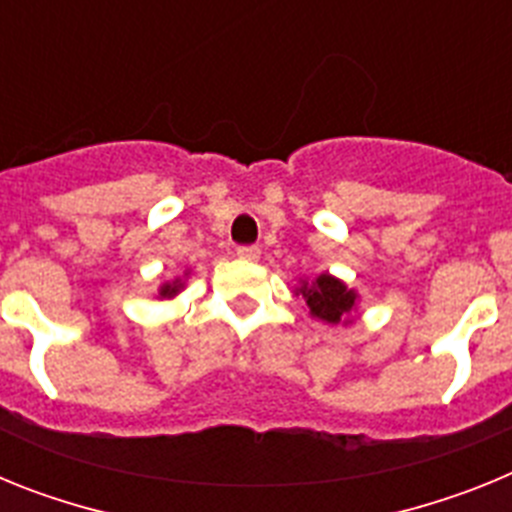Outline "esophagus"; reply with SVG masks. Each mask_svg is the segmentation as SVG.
<instances>
[{
    "mask_svg": "<svg viewBox=\"0 0 512 512\" xmlns=\"http://www.w3.org/2000/svg\"><path fill=\"white\" fill-rule=\"evenodd\" d=\"M238 256H241V259H246V261H259V256H261V248L259 246H238Z\"/></svg>",
    "mask_w": 512,
    "mask_h": 512,
    "instance_id": "obj_1",
    "label": "esophagus"
}]
</instances>
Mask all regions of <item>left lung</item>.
<instances>
[{
  "label": "left lung",
  "instance_id": "1",
  "mask_svg": "<svg viewBox=\"0 0 512 512\" xmlns=\"http://www.w3.org/2000/svg\"><path fill=\"white\" fill-rule=\"evenodd\" d=\"M297 295L305 297L310 315L325 323H341L356 302L354 289H346V284L328 274H320L315 282H300Z\"/></svg>",
  "mask_w": 512,
  "mask_h": 512
}]
</instances>
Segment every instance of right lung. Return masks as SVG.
<instances>
[{
	"label": "right lung",
	"mask_w": 512,
	"mask_h": 512,
	"mask_svg": "<svg viewBox=\"0 0 512 512\" xmlns=\"http://www.w3.org/2000/svg\"><path fill=\"white\" fill-rule=\"evenodd\" d=\"M179 289H182V282H179V279H176L174 284H164V289H161V297H171V295H176V292H179Z\"/></svg>",
	"instance_id": "obj_1"
}]
</instances>
